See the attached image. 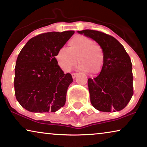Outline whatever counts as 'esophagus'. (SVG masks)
Returning <instances> with one entry per match:
<instances>
[{"label": "esophagus", "instance_id": "1", "mask_svg": "<svg viewBox=\"0 0 147 147\" xmlns=\"http://www.w3.org/2000/svg\"><path fill=\"white\" fill-rule=\"evenodd\" d=\"M71 76H72V78H73L74 79V78H76V76H78V74L77 73H74V74H71Z\"/></svg>", "mask_w": 147, "mask_h": 147}]
</instances>
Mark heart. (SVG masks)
Wrapping results in <instances>:
<instances>
[{
	"label": "heart",
	"mask_w": 147,
	"mask_h": 147,
	"mask_svg": "<svg viewBox=\"0 0 147 147\" xmlns=\"http://www.w3.org/2000/svg\"><path fill=\"white\" fill-rule=\"evenodd\" d=\"M55 58L58 65L65 72L71 71L77 59L80 71L96 74L103 66L104 56L100 45L94 44L90 38L78 35L70 40L68 48H59Z\"/></svg>",
	"instance_id": "heart-1"
}]
</instances>
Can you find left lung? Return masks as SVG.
Returning <instances> with one entry per match:
<instances>
[{"label":"left lung","instance_id":"8db88e82","mask_svg":"<svg viewBox=\"0 0 147 147\" xmlns=\"http://www.w3.org/2000/svg\"><path fill=\"white\" fill-rule=\"evenodd\" d=\"M98 43L104 53L101 71L88 80L92 105L101 112L120 111L133 95L132 66L129 55L117 39L94 30L78 31Z\"/></svg>","mask_w":147,"mask_h":147}]
</instances>
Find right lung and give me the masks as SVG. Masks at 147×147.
<instances>
[{
  "label": "right lung",
  "mask_w": 147,
  "mask_h": 147,
  "mask_svg": "<svg viewBox=\"0 0 147 147\" xmlns=\"http://www.w3.org/2000/svg\"><path fill=\"white\" fill-rule=\"evenodd\" d=\"M74 31L40 34L27 41L18 55L15 68V93L22 107L31 112H55L65 105L73 79L56 61L57 50Z\"/></svg>",
  "instance_id": "add662e5"
}]
</instances>
